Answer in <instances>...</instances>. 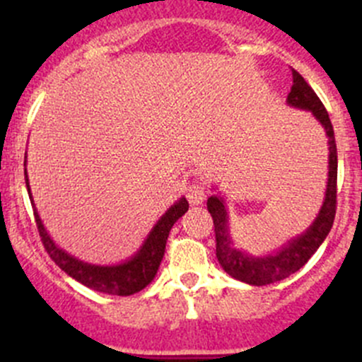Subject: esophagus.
Instances as JSON below:
<instances>
[{"mask_svg": "<svg viewBox=\"0 0 362 362\" xmlns=\"http://www.w3.org/2000/svg\"><path fill=\"white\" fill-rule=\"evenodd\" d=\"M185 196H187L191 204H202L206 198V187L202 182H192L187 189H185Z\"/></svg>", "mask_w": 362, "mask_h": 362, "instance_id": "obj_1", "label": "esophagus"}]
</instances>
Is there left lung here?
<instances>
[{"instance_id": "8db88e82", "label": "left lung", "mask_w": 362, "mask_h": 362, "mask_svg": "<svg viewBox=\"0 0 362 362\" xmlns=\"http://www.w3.org/2000/svg\"><path fill=\"white\" fill-rule=\"evenodd\" d=\"M287 103L294 108L312 112L313 117L319 120L320 126L326 131L327 145H329V173H327L326 198H324L322 206H320V211L313 224L301 236L291 240L287 245H284L275 254L255 257V255L236 249L235 243H233L224 199L218 198V196H210L206 202L208 211H210L215 226V242H217L215 254H217L218 264L233 279L250 284V286H268V284L280 282V280L287 279L298 272L299 268H303L308 262V259L315 254L317 249L322 245L326 236L329 235L334 222V214H337L338 154L333 124H331L322 101L319 100V96L308 86V82L296 69H293V87H291V93L287 96Z\"/></svg>"}]
</instances>
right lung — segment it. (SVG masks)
Instances as JSON below:
<instances>
[{
  "instance_id": "1",
  "label": "right lung",
  "mask_w": 362,
  "mask_h": 362,
  "mask_svg": "<svg viewBox=\"0 0 362 362\" xmlns=\"http://www.w3.org/2000/svg\"><path fill=\"white\" fill-rule=\"evenodd\" d=\"M24 177H25V187H28L29 199H31V204L35 206L25 170H24ZM187 210H189L187 199L185 198L178 199V202L159 218L158 224L152 228V231L148 233L147 240H145L144 245L140 247V250H138L133 257L127 259L126 262H120V264H115V266L89 264V262H83L80 261V259L73 257V255H69L68 252L59 249V247L54 243V240L50 238L47 229L43 228L42 218H40L36 208H35V221H36V228H38L40 238H42V243L43 247H45V250L49 252L52 261L56 262L64 273H68L71 279H75L76 282L83 284V286L89 287V289L98 291V293L112 294V296H131L134 293H140L141 289H145V287L154 280L156 273H158L159 269L160 261H163L168 235H170L175 222H177Z\"/></svg>"
}]
</instances>
